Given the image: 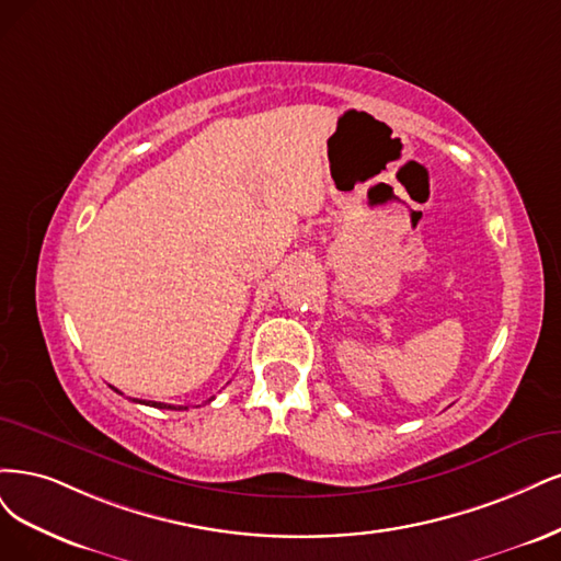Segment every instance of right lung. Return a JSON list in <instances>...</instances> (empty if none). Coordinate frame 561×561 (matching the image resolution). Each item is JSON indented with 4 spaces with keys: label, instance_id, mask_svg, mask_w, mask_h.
<instances>
[{
    "label": "right lung",
    "instance_id": "obj_1",
    "mask_svg": "<svg viewBox=\"0 0 561 561\" xmlns=\"http://www.w3.org/2000/svg\"><path fill=\"white\" fill-rule=\"evenodd\" d=\"M114 391H118V389H114ZM121 393V391H118ZM135 403H144V405H151V408H160V410H186L184 405H168V403H156V401H137V399H133ZM211 401V399H209Z\"/></svg>",
    "mask_w": 561,
    "mask_h": 561
}]
</instances>
